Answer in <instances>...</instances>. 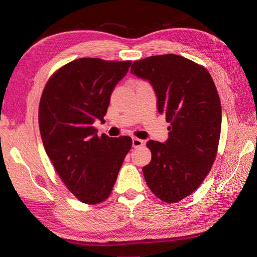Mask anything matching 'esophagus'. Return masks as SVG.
<instances>
[{"label":"esophagus","instance_id":"1","mask_svg":"<svg viewBox=\"0 0 257 257\" xmlns=\"http://www.w3.org/2000/svg\"><path fill=\"white\" fill-rule=\"evenodd\" d=\"M132 144H133L134 148H139V147L145 145V141H143V139H139V138H133Z\"/></svg>","mask_w":257,"mask_h":257}]
</instances>
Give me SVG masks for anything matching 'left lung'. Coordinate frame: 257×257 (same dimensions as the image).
<instances>
[{
	"label": "left lung",
	"mask_w": 257,
	"mask_h": 257,
	"mask_svg": "<svg viewBox=\"0 0 257 257\" xmlns=\"http://www.w3.org/2000/svg\"><path fill=\"white\" fill-rule=\"evenodd\" d=\"M131 73L151 83L170 123L165 144L147 143L152 159L145 180L158 198L177 203L198 189L216 157L222 109L215 84L204 66L177 54L135 61Z\"/></svg>",
	"instance_id": "8db88e82"
}]
</instances>
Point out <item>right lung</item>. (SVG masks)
<instances>
[{
  "label": "right lung",
  "instance_id": "right-lung-1",
  "mask_svg": "<svg viewBox=\"0 0 257 257\" xmlns=\"http://www.w3.org/2000/svg\"><path fill=\"white\" fill-rule=\"evenodd\" d=\"M132 61L81 58L69 62L46 83L38 109L43 145L66 188L81 203L108 198L132 138H112L93 126L104 116L110 95Z\"/></svg>",
  "mask_w": 257,
  "mask_h": 257
}]
</instances>
